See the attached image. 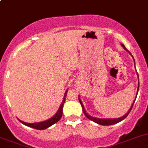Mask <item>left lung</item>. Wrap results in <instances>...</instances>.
Returning a JSON list of instances; mask_svg holds the SVG:
<instances>
[{"mask_svg":"<svg viewBox=\"0 0 148 148\" xmlns=\"http://www.w3.org/2000/svg\"><path fill=\"white\" fill-rule=\"evenodd\" d=\"M121 46H122V47L124 48V49H125V50L129 52L131 56H132V55L131 54L130 52L129 51H128L127 49L126 48H125V46H124L123 44H121ZM132 58H133V56H132ZM134 62H135V59H134ZM137 74H138V73H137ZM138 82H139V77H138ZM138 90H139V82H138V91H137V95H136V97H135V99H134L133 102H132V105H131L130 109V110H128V112H127L126 113V114H125V115L122 116V117H119V118H115V119H101V118H97V117H92V116L89 115V114H88L87 112H86V110H85V108H84V107L83 103L82 102L81 99H80V98H79V97H80V96L79 97V101L80 104H81V105H82V111H83L84 114V115L86 116V117H87V118L89 119V120H90L93 121V122H96V123L99 124V125H114V124L118 123V122H121V121H122V120H124V119H125V118H126L127 117V115H128V114H129V113L130 112L131 110H132V107H133L134 103H135V99H136L137 95H138Z\"/></svg>","mask_w":148,"mask_h":148,"instance_id":"8db88e82","label":"left lung"}]
</instances>
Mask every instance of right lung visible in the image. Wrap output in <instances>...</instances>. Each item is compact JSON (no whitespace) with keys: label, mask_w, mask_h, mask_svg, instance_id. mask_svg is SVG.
<instances>
[{"label":"right lung","mask_w":148,"mask_h":148,"mask_svg":"<svg viewBox=\"0 0 148 148\" xmlns=\"http://www.w3.org/2000/svg\"><path fill=\"white\" fill-rule=\"evenodd\" d=\"M68 92V90H66L64 93V99L63 101H62V104H61L60 107H59V110L58 111L56 112V114L53 116L52 117H51L50 119L49 120L44 121V122H36V123H27V122H25L21 121L19 119H18L22 124H23L24 125H26V126L30 127H32L34 128V129H36V130H45L46 128L49 127H51V125H53V124L56 123L58 121H59V120L61 119L62 117V114H63V107H64V104L65 100H66V94Z\"/></svg>","instance_id":"right-lung-1"}]
</instances>
